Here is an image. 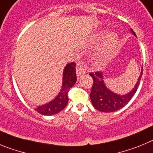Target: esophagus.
<instances>
[{"mask_svg": "<svg viewBox=\"0 0 153 153\" xmlns=\"http://www.w3.org/2000/svg\"><path fill=\"white\" fill-rule=\"evenodd\" d=\"M86 73V68H85V66L83 64H79L77 65L76 67V76L78 77H79L82 74H85Z\"/></svg>", "mask_w": 153, "mask_h": 153, "instance_id": "obj_1", "label": "esophagus"}]
</instances>
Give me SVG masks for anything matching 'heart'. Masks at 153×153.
<instances>
[{"label": "heart", "mask_w": 153, "mask_h": 153, "mask_svg": "<svg viewBox=\"0 0 153 153\" xmlns=\"http://www.w3.org/2000/svg\"><path fill=\"white\" fill-rule=\"evenodd\" d=\"M102 36V34L101 33H98L94 36L93 40L98 41L99 40H100ZM117 44H118V36L117 33L114 32H110V33H107L103 43H102V47H101V53L104 56H109V55L112 54L116 49Z\"/></svg>", "instance_id": "obj_1"}]
</instances>
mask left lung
Returning a JSON list of instances; mask_svg holds the SVG:
<instances>
[{
	"label": "left lung",
	"mask_w": 153,
	"mask_h": 153,
	"mask_svg": "<svg viewBox=\"0 0 153 153\" xmlns=\"http://www.w3.org/2000/svg\"><path fill=\"white\" fill-rule=\"evenodd\" d=\"M131 31L133 35L136 36L134 31L132 30H131ZM90 75L93 79V86L90 94L93 106L99 111L110 113L117 111L130 101L140 85V79L143 75V70L140 73V77L138 79L134 88L125 95H119L110 91L104 83L102 74L101 72H95V74L90 73Z\"/></svg>",
	"instance_id": "1"
}]
</instances>
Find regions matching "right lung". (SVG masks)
I'll return each mask as SVG.
<instances>
[{
    "instance_id": "add662e5",
    "label": "right lung",
    "mask_w": 153,
    "mask_h": 153,
    "mask_svg": "<svg viewBox=\"0 0 153 153\" xmlns=\"http://www.w3.org/2000/svg\"><path fill=\"white\" fill-rule=\"evenodd\" d=\"M76 82V63H70L65 67L63 74V85L57 97L48 103L37 106L35 110L45 116H51L63 110L68 103V92Z\"/></svg>"
}]
</instances>
